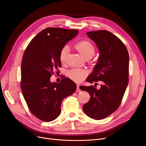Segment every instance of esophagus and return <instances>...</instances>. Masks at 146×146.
I'll use <instances>...</instances> for the list:
<instances>
[{"mask_svg":"<svg viewBox=\"0 0 146 146\" xmlns=\"http://www.w3.org/2000/svg\"><path fill=\"white\" fill-rule=\"evenodd\" d=\"M79 87H80V86H79L78 85H77V90H76V91H77V92H79L81 91V90L80 89V88H79Z\"/></svg>","mask_w":146,"mask_h":146,"instance_id":"1","label":"esophagus"}]
</instances>
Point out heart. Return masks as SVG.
<instances>
[{
	"mask_svg": "<svg viewBox=\"0 0 146 146\" xmlns=\"http://www.w3.org/2000/svg\"><path fill=\"white\" fill-rule=\"evenodd\" d=\"M75 48L85 59L91 58L94 55L96 52L94 46L90 42L86 41H82L77 42L75 45ZM69 51V48L68 46L63 47L60 50L59 58L62 63L66 62ZM87 74V71L85 69L81 68H74L69 70L68 75V77L73 81L80 83L85 78Z\"/></svg>",
	"mask_w": 146,
	"mask_h": 146,
	"instance_id": "heart-1",
	"label": "heart"
}]
</instances>
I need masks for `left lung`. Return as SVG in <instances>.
I'll use <instances>...</instances> for the list:
<instances>
[{
	"label": "left lung",
	"mask_w": 146,
	"mask_h": 146,
	"mask_svg": "<svg viewBox=\"0 0 146 146\" xmlns=\"http://www.w3.org/2000/svg\"><path fill=\"white\" fill-rule=\"evenodd\" d=\"M98 48L99 57L92 72L86 81L92 83L102 81L100 89L93 86H80L91 96L83 110L95 120L108 117L118 108L129 84V55L120 39L106 30L86 33Z\"/></svg>",
	"instance_id": "obj_1"
}]
</instances>
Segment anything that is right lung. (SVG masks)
Returning <instances> with one entry per match:
<instances>
[{
	"mask_svg": "<svg viewBox=\"0 0 146 146\" xmlns=\"http://www.w3.org/2000/svg\"><path fill=\"white\" fill-rule=\"evenodd\" d=\"M78 33L77 30L47 28L32 39L24 52L21 90L30 111L41 121L50 122L58 117L63 100L76 90V84L69 78L58 83L51 82L50 77L61 66V48Z\"/></svg>",
	"mask_w": 146,
	"mask_h": 146,
	"instance_id": "obj_1",
	"label": "right lung"
}]
</instances>
